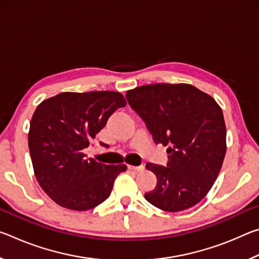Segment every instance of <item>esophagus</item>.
<instances>
[{"mask_svg":"<svg viewBox=\"0 0 259 259\" xmlns=\"http://www.w3.org/2000/svg\"><path fill=\"white\" fill-rule=\"evenodd\" d=\"M128 169L133 170V171H143V170L145 169V166L144 165H128Z\"/></svg>","mask_w":259,"mask_h":259,"instance_id":"obj_1","label":"esophagus"}]
</instances>
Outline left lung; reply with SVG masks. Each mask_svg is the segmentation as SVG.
I'll return each instance as SVG.
<instances>
[{"instance_id":"1","label":"left lung","mask_w":259,"mask_h":259,"mask_svg":"<svg viewBox=\"0 0 259 259\" xmlns=\"http://www.w3.org/2000/svg\"><path fill=\"white\" fill-rule=\"evenodd\" d=\"M155 144L168 146L166 166L148 162L157 183L145 199L169 212L202 200L212 187L226 153V126L212 97L191 84L156 83L125 94Z\"/></svg>"}]
</instances>
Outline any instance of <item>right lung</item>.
I'll list each match as a JSON object with an SVG mask.
<instances>
[{
    "label": "right lung",
    "mask_w": 259,
    "mask_h": 259,
    "mask_svg": "<svg viewBox=\"0 0 259 259\" xmlns=\"http://www.w3.org/2000/svg\"><path fill=\"white\" fill-rule=\"evenodd\" d=\"M125 104L114 91L63 93L35 109L28 133L30 157L38 184L57 204L84 211L111 195L114 181L126 165L88 159L83 151Z\"/></svg>",
    "instance_id": "add662e5"
}]
</instances>
